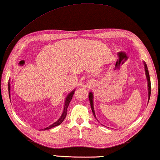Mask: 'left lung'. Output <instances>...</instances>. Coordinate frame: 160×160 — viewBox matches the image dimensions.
I'll use <instances>...</instances> for the list:
<instances>
[{
    "instance_id": "obj_1",
    "label": "left lung",
    "mask_w": 160,
    "mask_h": 160,
    "mask_svg": "<svg viewBox=\"0 0 160 160\" xmlns=\"http://www.w3.org/2000/svg\"><path fill=\"white\" fill-rule=\"evenodd\" d=\"M144 69H145V74H146L147 82H148V83H147V84H148V95H149V98H148L149 99L148 100L149 101L150 95H151V82H150V77H149L148 68H147V66L146 65V63L144 62ZM89 101H90V107H91L92 113H93L94 117L96 118V116H95V111H94V106H93V95H92V92H90V93H89ZM149 101H148V102H149ZM97 120H98V119H97Z\"/></svg>"
}]
</instances>
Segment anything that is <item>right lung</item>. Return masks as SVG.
<instances>
[{"label":"right lung","instance_id":"obj_1","mask_svg":"<svg viewBox=\"0 0 160 160\" xmlns=\"http://www.w3.org/2000/svg\"><path fill=\"white\" fill-rule=\"evenodd\" d=\"M11 84H10V81H8V93H9V96H10V91H11ZM75 93V90H73L72 92H70V93H69L68 95V96H67L66 99H65V106H64V110L62 113V116H60V118H59L58 120H57L56 122H54V123H52V125L49 126L48 127L44 128V130H48L50 129V128H53V127H55L57 126H59V124H61L62 122L65 120V118L67 116V110H68V106L69 104H70L71 100L72 98V96H73V94ZM43 130V129H42Z\"/></svg>","mask_w":160,"mask_h":160}]
</instances>
